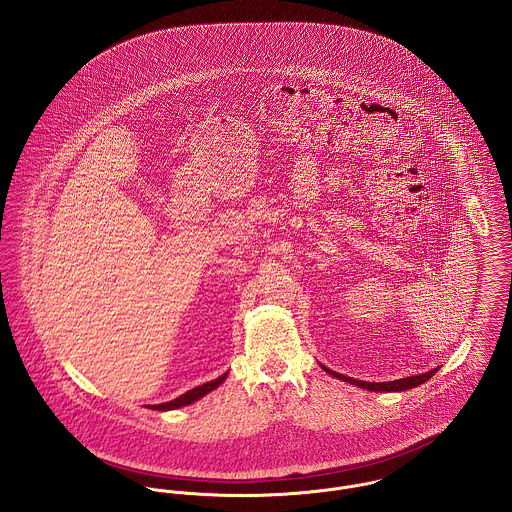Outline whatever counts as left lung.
Instances as JSON below:
<instances>
[{"instance_id":"left-lung-1","label":"left lung","mask_w":512,"mask_h":512,"mask_svg":"<svg viewBox=\"0 0 512 512\" xmlns=\"http://www.w3.org/2000/svg\"><path fill=\"white\" fill-rule=\"evenodd\" d=\"M329 375L332 377H336V379H340V381H346V383H352V385H356V387H361V389H365V391H373V392H400V391H408V389H414V387H418L421 383H425L427 379H431L439 369H431V371H427V373H421V375H412V377H406V379H398V381H389V383H367V381H358V379H352V377H346V375H342V373H336V371H331L329 367H325V365H321Z\"/></svg>"}]
</instances>
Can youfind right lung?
Wrapping results in <instances>:
<instances>
[{
  "mask_svg": "<svg viewBox=\"0 0 512 512\" xmlns=\"http://www.w3.org/2000/svg\"><path fill=\"white\" fill-rule=\"evenodd\" d=\"M226 377H228V373H224L222 377H218V379H214V381H209V383H205V385H201V387H195V389L181 394L176 400H170V402H164V404H152L149 408H151V410H176V408H181V406L193 404V402H197L199 398H203L205 394L214 391Z\"/></svg>",
  "mask_w": 512,
  "mask_h": 512,
  "instance_id": "right-lung-1",
  "label": "right lung"
}]
</instances>
